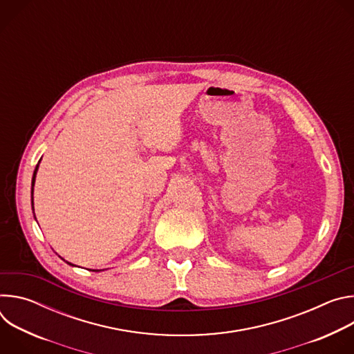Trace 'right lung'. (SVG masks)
<instances>
[{"label":"right lung","mask_w":354,"mask_h":354,"mask_svg":"<svg viewBox=\"0 0 354 354\" xmlns=\"http://www.w3.org/2000/svg\"><path fill=\"white\" fill-rule=\"evenodd\" d=\"M37 168L39 165H36L35 168V172H33V178H32V206H33V186H35V178H36V172H37ZM68 263V262H67ZM68 265H73V263H68ZM93 272H97V270H93Z\"/></svg>","instance_id":"obj_1"}]
</instances>
